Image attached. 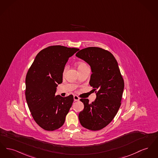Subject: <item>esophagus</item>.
Wrapping results in <instances>:
<instances>
[{
  "label": "esophagus",
  "instance_id": "34e87169",
  "mask_svg": "<svg viewBox=\"0 0 158 158\" xmlns=\"http://www.w3.org/2000/svg\"><path fill=\"white\" fill-rule=\"evenodd\" d=\"M73 98H74V102H76V101H79V97H78V96H77V95H74V97H73Z\"/></svg>",
  "mask_w": 158,
  "mask_h": 158
}]
</instances>
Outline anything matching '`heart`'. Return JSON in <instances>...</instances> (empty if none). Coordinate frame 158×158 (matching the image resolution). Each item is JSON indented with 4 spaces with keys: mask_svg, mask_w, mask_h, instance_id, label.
I'll list each match as a JSON object with an SVG mask.
<instances>
[{
    "mask_svg": "<svg viewBox=\"0 0 158 158\" xmlns=\"http://www.w3.org/2000/svg\"><path fill=\"white\" fill-rule=\"evenodd\" d=\"M86 66H87L86 64L83 63H80L77 64V69L79 70L82 69V68H84V67H86ZM66 70H67V67H65V68H64V71H63V74H64V73H65Z\"/></svg>",
    "mask_w": 158,
    "mask_h": 158,
    "instance_id": "obj_1",
    "label": "heart"
}]
</instances>
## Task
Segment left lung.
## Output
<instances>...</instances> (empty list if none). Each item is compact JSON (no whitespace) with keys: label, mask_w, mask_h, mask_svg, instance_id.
Listing matches in <instances>:
<instances>
[{"label":"left lung","mask_w":158,"mask_h":158,"mask_svg":"<svg viewBox=\"0 0 158 158\" xmlns=\"http://www.w3.org/2000/svg\"><path fill=\"white\" fill-rule=\"evenodd\" d=\"M76 56L91 66L89 85L97 95L91 103L88 99L80 100L84 109L79 119L88 130H102L111 122L121 105L124 81L118 62L111 52L98 47L84 48Z\"/></svg>","instance_id":"8db88e82"}]
</instances>
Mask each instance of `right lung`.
<instances>
[{"label": "right lung", "mask_w": 158, "mask_h": 158, "mask_svg": "<svg viewBox=\"0 0 158 158\" xmlns=\"http://www.w3.org/2000/svg\"><path fill=\"white\" fill-rule=\"evenodd\" d=\"M79 49L61 45L40 51L28 69L26 77V98L37 125L47 131L61 127L73 102V96L55 95L58 84L69 58Z\"/></svg>", "instance_id": "add662e5"}]
</instances>
